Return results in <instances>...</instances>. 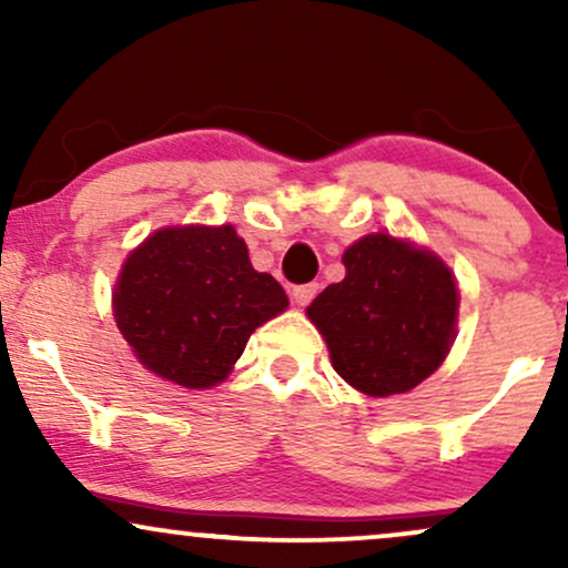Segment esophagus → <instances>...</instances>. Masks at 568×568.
<instances>
[{
  "instance_id": "obj_1",
  "label": "esophagus",
  "mask_w": 568,
  "mask_h": 568,
  "mask_svg": "<svg viewBox=\"0 0 568 568\" xmlns=\"http://www.w3.org/2000/svg\"><path fill=\"white\" fill-rule=\"evenodd\" d=\"M317 291H321V285H317V283L296 285V288H293V302H296V304H302V306H306V304L312 302V298L317 296Z\"/></svg>"
}]
</instances>
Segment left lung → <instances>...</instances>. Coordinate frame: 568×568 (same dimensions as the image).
Instances as JSON below:
<instances>
[{
  "label": "left lung",
  "instance_id": "1",
  "mask_svg": "<svg viewBox=\"0 0 568 568\" xmlns=\"http://www.w3.org/2000/svg\"><path fill=\"white\" fill-rule=\"evenodd\" d=\"M347 277L306 306L331 363L361 393H408L440 366L452 347L459 293L433 253L368 234L344 253Z\"/></svg>",
  "mask_w": 568,
  "mask_h": 568
}]
</instances>
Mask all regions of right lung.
Masks as SVG:
<instances>
[{
    "mask_svg": "<svg viewBox=\"0 0 568 568\" xmlns=\"http://www.w3.org/2000/svg\"><path fill=\"white\" fill-rule=\"evenodd\" d=\"M288 306L234 226L160 230L130 253L114 317L135 357L189 389L224 382L258 325Z\"/></svg>",
    "mask_w": 568,
    "mask_h": 568,
    "instance_id": "1",
    "label": "right lung"
}]
</instances>
